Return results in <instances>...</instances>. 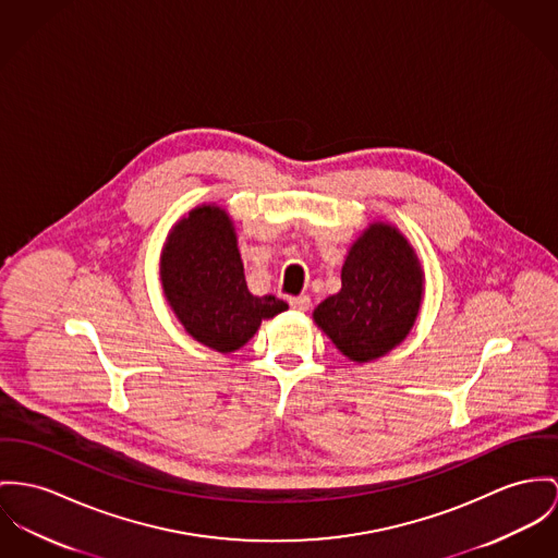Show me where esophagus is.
I'll return each instance as SVG.
<instances>
[{"mask_svg":"<svg viewBox=\"0 0 558 558\" xmlns=\"http://www.w3.org/2000/svg\"><path fill=\"white\" fill-rule=\"evenodd\" d=\"M289 303H291V307L298 310V312H307L310 305H312V300H310L307 295H300V298H291Z\"/></svg>","mask_w":558,"mask_h":558,"instance_id":"esophagus-1","label":"esophagus"}]
</instances>
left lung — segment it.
I'll use <instances>...</instances> for the list:
<instances>
[{"instance_id":"obj_1","label":"left lung","mask_w":558,"mask_h":558,"mask_svg":"<svg viewBox=\"0 0 558 558\" xmlns=\"http://www.w3.org/2000/svg\"><path fill=\"white\" fill-rule=\"evenodd\" d=\"M421 300L418 258L395 227L378 222L350 248L342 291L314 310V320L348 359L365 363L405 340Z\"/></svg>"}]
</instances>
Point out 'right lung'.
<instances>
[{
  "label": "right lung",
  "instance_id": "obj_1",
  "mask_svg": "<svg viewBox=\"0 0 558 558\" xmlns=\"http://www.w3.org/2000/svg\"><path fill=\"white\" fill-rule=\"evenodd\" d=\"M161 282L184 329L218 352L242 348L263 318L289 307L274 295H251L231 220L215 206L175 225L161 258Z\"/></svg>",
  "mask_w": 558,
  "mask_h": 558
}]
</instances>
